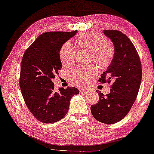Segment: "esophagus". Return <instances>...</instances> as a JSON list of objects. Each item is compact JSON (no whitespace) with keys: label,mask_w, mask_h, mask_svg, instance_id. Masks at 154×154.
Here are the masks:
<instances>
[{"label":"esophagus","mask_w":154,"mask_h":154,"mask_svg":"<svg viewBox=\"0 0 154 154\" xmlns=\"http://www.w3.org/2000/svg\"><path fill=\"white\" fill-rule=\"evenodd\" d=\"M80 91H81L82 93H84V94H86V93L89 92V90L87 89H80Z\"/></svg>","instance_id":"34e87169"}]
</instances>
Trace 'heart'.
I'll use <instances>...</instances> for the list:
<instances>
[{
    "instance_id": "b5f03b06",
    "label": "heart",
    "mask_w": 154,
    "mask_h": 154,
    "mask_svg": "<svg viewBox=\"0 0 154 154\" xmlns=\"http://www.w3.org/2000/svg\"><path fill=\"white\" fill-rule=\"evenodd\" d=\"M76 44L80 48L91 52V59L100 67H105L110 63L114 55V49L102 35L92 32L80 35L76 39ZM75 48L69 42H66L60 48L59 59L63 66L71 65L74 60ZM95 69L93 67H78L69 73L72 82L82 85L94 76Z\"/></svg>"
}]
</instances>
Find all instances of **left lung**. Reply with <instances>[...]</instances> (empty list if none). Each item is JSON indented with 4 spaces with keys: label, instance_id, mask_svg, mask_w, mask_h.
<instances>
[{
    "label": "left lung",
    "instance_id": "8db88e82",
    "mask_svg": "<svg viewBox=\"0 0 154 154\" xmlns=\"http://www.w3.org/2000/svg\"><path fill=\"white\" fill-rule=\"evenodd\" d=\"M103 32L113 43L115 53L99 82H111L112 85L110 93L106 95L97 91L99 102L91 106V111L98 122L113 124L127 115L137 99L142 68L137 50L126 35L115 30H104Z\"/></svg>",
    "mask_w": 154,
    "mask_h": 154
}]
</instances>
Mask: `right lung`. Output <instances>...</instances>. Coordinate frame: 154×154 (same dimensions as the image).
I'll list each match as a JSON object with an SVG mask.
<instances>
[{
	"mask_svg": "<svg viewBox=\"0 0 154 154\" xmlns=\"http://www.w3.org/2000/svg\"><path fill=\"white\" fill-rule=\"evenodd\" d=\"M72 32H46L37 37L25 51L20 67V87L26 106L36 119L51 123L62 119L69 110L75 87L54 90L52 79L59 74L62 64L59 51L63 44L76 34Z\"/></svg>",
	"mask_w": 154,
	"mask_h": 154,
	"instance_id": "right-lung-1",
	"label": "right lung"
}]
</instances>
